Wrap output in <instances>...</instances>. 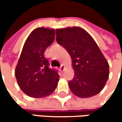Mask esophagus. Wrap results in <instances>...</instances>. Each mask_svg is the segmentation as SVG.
Returning a JSON list of instances; mask_svg holds the SVG:
<instances>
[{
    "instance_id": "34e87169",
    "label": "esophagus",
    "mask_w": 122,
    "mask_h": 122,
    "mask_svg": "<svg viewBox=\"0 0 122 122\" xmlns=\"http://www.w3.org/2000/svg\"><path fill=\"white\" fill-rule=\"evenodd\" d=\"M64 68H65V65L62 64L61 66L59 67V70H60L61 72H63V71H64Z\"/></svg>"
}]
</instances>
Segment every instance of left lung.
Returning <instances> with one entry per match:
<instances>
[{"mask_svg": "<svg viewBox=\"0 0 122 122\" xmlns=\"http://www.w3.org/2000/svg\"><path fill=\"white\" fill-rule=\"evenodd\" d=\"M57 42L72 58L74 78L69 81L71 92L81 98L99 94L109 77V64L96 41L81 27L56 30Z\"/></svg>", "mask_w": 122, "mask_h": 122, "instance_id": "obj_1", "label": "left lung"}]
</instances>
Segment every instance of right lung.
I'll return each mask as SVG.
<instances>
[{
	"label": "right lung",
	"mask_w": 122,
	"mask_h": 122,
	"mask_svg": "<svg viewBox=\"0 0 122 122\" xmlns=\"http://www.w3.org/2000/svg\"><path fill=\"white\" fill-rule=\"evenodd\" d=\"M55 30L40 27L33 30L23 45L15 69V77L20 89L34 98L45 97L57 87L59 75L49 68L45 52L52 45Z\"/></svg>",
	"instance_id": "add662e5"
}]
</instances>
